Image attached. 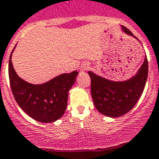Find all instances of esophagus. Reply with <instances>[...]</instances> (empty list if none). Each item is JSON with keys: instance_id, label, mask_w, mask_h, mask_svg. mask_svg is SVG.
<instances>
[{"instance_id": "1", "label": "esophagus", "mask_w": 159, "mask_h": 159, "mask_svg": "<svg viewBox=\"0 0 159 159\" xmlns=\"http://www.w3.org/2000/svg\"><path fill=\"white\" fill-rule=\"evenodd\" d=\"M89 68V65H84V66H82V70H88Z\"/></svg>"}]
</instances>
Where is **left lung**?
<instances>
[{
    "label": "left lung",
    "instance_id": "8db88e82",
    "mask_svg": "<svg viewBox=\"0 0 159 159\" xmlns=\"http://www.w3.org/2000/svg\"><path fill=\"white\" fill-rule=\"evenodd\" d=\"M122 30L133 36V33L125 26H122ZM148 75L147 56L136 75L128 81H111L89 71L92 96L96 109L103 115L112 118L120 117L131 111L143 93Z\"/></svg>",
    "mask_w": 159,
    "mask_h": 159
}]
</instances>
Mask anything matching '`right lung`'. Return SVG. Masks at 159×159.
Here are the masks:
<instances>
[{
	"instance_id": "add662e5",
	"label": "right lung",
	"mask_w": 159,
	"mask_h": 159,
	"mask_svg": "<svg viewBox=\"0 0 159 159\" xmlns=\"http://www.w3.org/2000/svg\"><path fill=\"white\" fill-rule=\"evenodd\" d=\"M12 52L8 63V76L11 92L19 106L40 122H52L61 118L67 105L68 92L78 73L75 70L63 74L42 84H30L15 71L11 60Z\"/></svg>"
}]
</instances>
